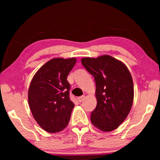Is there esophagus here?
Segmentation results:
<instances>
[{"instance_id":"34e87169","label":"esophagus","mask_w":160,"mask_h":160,"mask_svg":"<svg viewBox=\"0 0 160 160\" xmlns=\"http://www.w3.org/2000/svg\"><path fill=\"white\" fill-rule=\"evenodd\" d=\"M85 95H82V96H80L79 97H78V102H82L83 100L85 99Z\"/></svg>"}]
</instances>
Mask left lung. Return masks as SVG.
Returning <instances> with one entry per match:
<instances>
[{
  "instance_id": "8db88e82",
  "label": "left lung",
  "mask_w": 160,
  "mask_h": 160,
  "mask_svg": "<svg viewBox=\"0 0 160 160\" xmlns=\"http://www.w3.org/2000/svg\"><path fill=\"white\" fill-rule=\"evenodd\" d=\"M81 63L96 83L97 103L91 122L100 131H113L126 118L133 102V82L128 68L109 55L83 58Z\"/></svg>"
}]
</instances>
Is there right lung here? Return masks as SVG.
Listing matches in <instances>:
<instances>
[{"mask_svg": "<svg viewBox=\"0 0 160 160\" xmlns=\"http://www.w3.org/2000/svg\"><path fill=\"white\" fill-rule=\"evenodd\" d=\"M76 58L51 59L32 78L28 91L29 108L42 129L51 133L61 131L69 123L74 104L70 99L67 76Z\"/></svg>", "mask_w": 160, "mask_h": 160, "instance_id": "add662e5", "label": "right lung"}]
</instances>
